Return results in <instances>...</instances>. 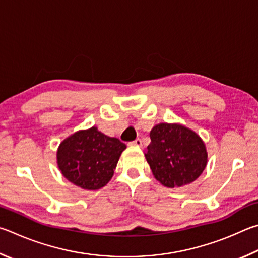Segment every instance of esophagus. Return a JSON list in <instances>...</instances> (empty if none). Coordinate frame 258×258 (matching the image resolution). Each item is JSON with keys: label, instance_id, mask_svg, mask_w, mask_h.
<instances>
[{"label": "esophagus", "instance_id": "obj_1", "mask_svg": "<svg viewBox=\"0 0 258 258\" xmlns=\"http://www.w3.org/2000/svg\"><path fill=\"white\" fill-rule=\"evenodd\" d=\"M130 145H133V146H137V147H142V139H139V138L135 139L134 142L130 143Z\"/></svg>", "mask_w": 258, "mask_h": 258}]
</instances>
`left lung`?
I'll list each match as a JSON object with an SVG mask.
<instances>
[{
    "mask_svg": "<svg viewBox=\"0 0 258 258\" xmlns=\"http://www.w3.org/2000/svg\"><path fill=\"white\" fill-rule=\"evenodd\" d=\"M145 157L155 179L168 188L181 187L200 177L207 164L204 142L187 126L160 123L151 130Z\"/></svg>",
    "mask_w": 258,
    "mask_h": 258,
    "instance_id": "left-lung-1",
    "label": "left lung"
}]
</instances>
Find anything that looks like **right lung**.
<instances>
[{"label":"right lung","mask_w":258,"mask_h":258,"mask_svg":"<svg viewBox=\"0 0 258 258\" xmlns=\"http://www.w3.org/2000/svg\"><path fill=\"white\" fill-rule=\"evenodd\" d=\"M125 144L96 126L79 130L57 148L58 169L64 178L86 190H97L110 181Z\"/></svg>","instance_id":"1"}]
</instances>
